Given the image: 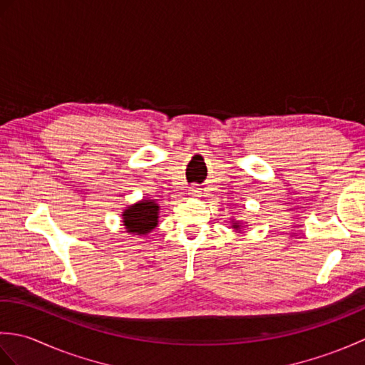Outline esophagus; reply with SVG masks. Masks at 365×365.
I'll return each mask as SVG.
<instances>
[{"label": "esophagus", "instance_id": "esophagus-1", "mask_svg": "<svg viewBox=\"0 0 365 365\" xmlns=\"http://www.w3.org/2000/svg\"><path fill=\"white\" fill-rule=\"evenodd\" d=\"M190 195L191 196H199V188L197 187H190Z\"/></svg>", "mask_w": 365, "mask_h": 365}]
</instances>
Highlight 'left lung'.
<instances>
[{"label": "left lung", "mask_w": 365, "mask_h": 365, "mask_svg": "<svg viewBox=\"0 0 365 365\" xmlns=\"http://www.w3.org/2000/svg\"><path fill=\"white\" fill-rule=\"evenodd\" d=\"M234 229H238V224H234Z\"/></svg>", "instance_id": "8db88e82"}]
</instances>
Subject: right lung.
Here are the masks:
<instances>
[{
    "mask_svg": "<svg viewBox=\"0 0 365 365\" xmlns=\"http://www.w3.org/2000/svg\"><path fill=\"white\" fill-rule=\"evenodd\" d=\"M123 226L127 232L136 235L149 234L158 224V205L149 199L128 207L123 212Z\"/></svg>",
    "mask_w": 365,
    "mask_h": 365,
    "instance_id": "1",
    "label": "right lung"
}]
</instances>
